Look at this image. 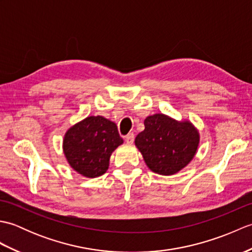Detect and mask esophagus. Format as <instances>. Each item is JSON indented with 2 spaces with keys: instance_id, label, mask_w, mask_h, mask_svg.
I'll return each mask as SVG.
<instances>
[{
  "instance_id": "1",
  "label": "esophagus",
  "mask_w": 252,
  "mask_h": 252,
  "mask_svg": "<svg viewBox=\"0 0 252 252\" xmlns=\"http://www.w3.org/2000/svg\"><path fill=\"white\" fill-rule=\"evenodd\" d=\"M125 140L127 144H132L134 142V134H133V133H129V134L125 137Z\"/></svg>"
}]
</instances>
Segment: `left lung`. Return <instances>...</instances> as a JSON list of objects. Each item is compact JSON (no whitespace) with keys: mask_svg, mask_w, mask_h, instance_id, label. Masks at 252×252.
<instances>
[{"mask_svg":"<svg viewBox=\"0 0 252 252\" xmlns=\"http://www.w3.org/2000/svg\"><path fill=\"white\" fill-rule=\"evenodd\" d=\"M144 126L145 129L134 142L153 172L173 175L195 157L200 135L189 120L179 121L164 114H155L146 117Z\"/></svg>","mask_w":252,"mask_h":252,"instance_id":"8db88e82","label":"left lung"}]
</instances>
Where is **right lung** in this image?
Returning <instances> with one entry per match:
<instances>
[{"label": "right lung", "mask_w": 252, "mask_h": 252, "mask_svg": "<svg viewBox=\"0 0 252 252\" xmlns=\"http://www.w3.org/2000/svg\"><path fill=\"white\" fill-rule=\"evenodd\" d=\"M121 144L115 122L103 116H89L67 130L63 152L76 172L94 179L106 173L111 154Z\"/></svg>", "instance_id": "add662e5"}]
</instances>
